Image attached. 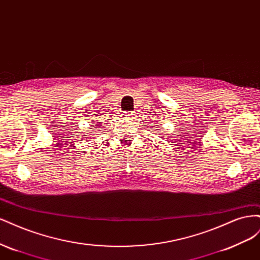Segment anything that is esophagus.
Wrapping results in <instances>:
<instances>
[{
	"mask_svg": "<svg viewBox=\"0 0 260 260\" xmlns=\"http://www.w3.org/2000/svg\"><path fill=\"white\" fill-rule=\"evenodd\" d=\"M124 115L127 116V117H131V118H132L133 116H135V114H133V113H130V112H127V113H125Z\"/></svg>",
	"mask_w": 260,
	"mask_h": 260,
	"instance_id": "esophagus-1",
	"label": "esophagus"
}]
</instances>
